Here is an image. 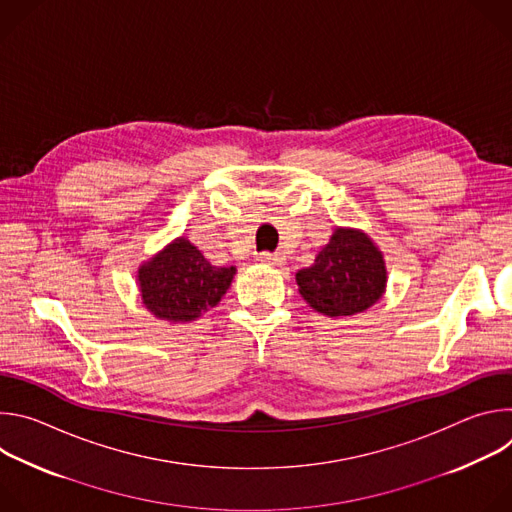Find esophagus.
Returning <instances> with one entry per match:
<instances>
[{"mask_svg":"<svg viewBox=\"0 0 512 512\" xmlns=\"http://www.w3.org/2000/svg\"><path fill=\"white\" fill-rule=\"evenodd\" d=\"M259 261H261V263H265V265H275V267H279V265H283V263H285V257H283V255H279V253L263 251V253L259 255Z\"/></svg>","mask_w":512,"mask_h":512,"instance_id":"34e87169","label":"esophagus"}]
</instances>
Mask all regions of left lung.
Masks as SVG:
<instances>
[{
  "mask_svg": "<svg viewBox=\"0 0 512 512\" xmlns=\"http://www.w3.org/2000/svg\"><path fill=\"white\" fill-rule=\"evenodd\" d=\"M302 298L326 316H352L383 294L387 271L381 251L358 231L336 229L312 267L300 269Z\"/></svg>",
  "mask_w": 512,
  "mask_h": 512,
  "instance_id": "1",
  "label": "left lung"
}]
</instances>
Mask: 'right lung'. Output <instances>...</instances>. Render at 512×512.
<instances>
[{
	"instance_id": "add662e5",
	"label": "right lung",
	"mask_w": 512,
	"mask_h": 512,
	"mask_svg": "<svg viewBox=\"0 0 512 512\" xmlns=\"http://www.w3.org/2000/svg\"><path fill=\"white\" fill-rule=\"evenodd\" d=\"M235 267H218L186 239L174 241L139 269L141 300L152 314L188 322L216 306L227 294Z\"/></svg>"
}]
</instances>
